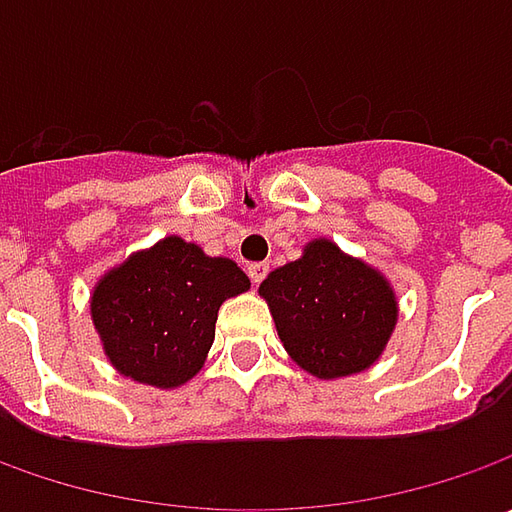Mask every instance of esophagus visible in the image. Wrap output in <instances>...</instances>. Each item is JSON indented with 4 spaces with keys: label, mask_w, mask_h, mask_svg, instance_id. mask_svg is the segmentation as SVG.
<instances>
[{
    "label": "esophagus",
    "mask_w": 512,
    "mask_h": 512,
    "mask_svg": "<svg viewBox=\"0 0 512 512\" xmlns=\"http://www.w3.org/2000/svg\"><path fill=\"white\" fill-rule=\"evenodd\" d=\"M267 270H270L267 262H253V265H247V276H250V282H253V285H259V282L267 276Z\"/></svg>",
    "instance_id": "esophagus-1"
}]
</instances>
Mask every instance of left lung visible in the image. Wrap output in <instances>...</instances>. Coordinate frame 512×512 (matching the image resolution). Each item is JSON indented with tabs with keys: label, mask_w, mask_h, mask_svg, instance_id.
Segmentation results:
<instances>
[{
	"label": "left lung",
	"mask_w": 512,
	"mask_h": 512,
	"mask_svg": "<svg viewBox=\"0 0 512 512\" xmlns=\"http://www.w3.org/2000/svg\"><path fill=\"white\" fill-rule=\"evenodd\" d=\"M265 296L290 359L316 379L362 373L382 356L399 305L379 270L313 239L302 259L276 267Z\"/></svg>",
	"instance_id": "obj_1"
}]
</instances>
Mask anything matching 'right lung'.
Instances as JSON below:
<instances>
[{
  "label": "right lung",
  "mask_w": 512,
  "mask_h": 512,
  "mask_svg": "<svg viewBox=\"0 0 512 512\" xmlns=\"http://www.w3.org/2000/svg\"><path fill=\"white\" fill-rule=\"evenodd\" d=\"M247 287L236 262L168 236L99 279L90 316L122 376L168 390L202 370L219 307Z\"/></svg>",
  "instance_id": "right-lung-1"
}]
</instances>
